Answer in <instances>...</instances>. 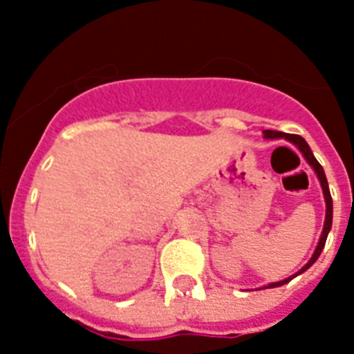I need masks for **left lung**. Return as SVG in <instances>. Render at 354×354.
<instances>
[{
	"instance_id": "obj_1",
	"label": "left lung",
	"mask_w": 354,
	"mask_h": 354,
	"mask_svg": "<svg viewBox=\"0 0 354 354\" xmlns=\"http://www.w3.org/2000/svg\"><path fill=\"white\" fill-rule=\"evenodd\" d=\"M263 135H264V138H284V140L292 142V144L295 145L297 149L301 151L302 156H304V158H306V162L310 163L311 167H313V171L317 172V178H319L320 187H322L324 200H326V219H324V228H322V234H320L319 245H317V248H315L313 255H311V259L308 261V263H306L304 266H302V268L295 273V275H292V277H286V279H284V281H279V283H272V284H268V286H264V288H277V286H283V284L290 283V281H292L293 277H297V275H301L302 272H306V270L310 268V266L315 263V261L319 259L320 252H322L324 245H326V239H328L329 230H331V223H333V200H331V194H329V185H328V180H326V174H324L322 165H320V163L317 162V158H315L313 153H311L310 145H308V142H306L301 135H290V133L272 131V129H264Z\"/></svg>"
}]
</instances>
